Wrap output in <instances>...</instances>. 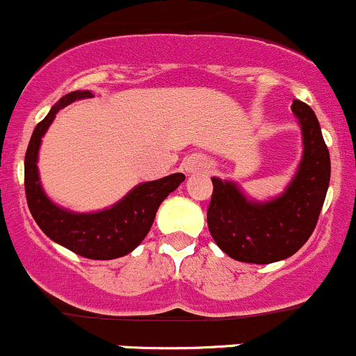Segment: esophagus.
Segmentation results:
<instances>
[{
    "instance_id": "esophagus-1",
    "label": "esophagus",
    "mask_w": 356,
    "mask_h": 356,
    "mask_svg": "<svg viewBox=\"0 0 356 356\" xmlns=\"http://www.w3.org/2000/svg\"><path fill=\"white\" fill-rule=\"evenodd\" d=\"M185 168L188 173H195V171L202 170L204 163H202V159H199V157H190V159L185 163Z\"/></svg>"
}]
</instances>
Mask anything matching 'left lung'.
<instances>
[{"instance_id": "obj_1", "label": "left lung", "mask_w": 356, "mask_h": 356, "mask_svg": "<svg viewBox=\"0 0 356 356\" xmlns=\"http://www.w3.org/2000/svg\"><path fill=\"white\" fill-rule=\"evenodd\" d=\"M291 111L302 128L303 154L281 195L248 199L234 181L212 178L207 226L218 247L240 262L270 264L291 257L317 225L331 178V159L310 106L295 99Z\"/></svg>"}]
</instances>
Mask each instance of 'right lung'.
Listing matches in <instances>:
<instances>
[{
  "label": "right lung",
  "mask_w": 356,
  "mask_h": 356,
  "mask_svg": "<svg viewBox=\"0 0 356 356\" xmlns=\"http://www.w3.org/2000/svg\"><path fill=\"white\" fill-rule=\"evenodd\" d=\"M94 97L90 90L63 96L35 127L25 152V195L32 218L46 236L86 259L111 260L123 257L142 243L151 229L161 202L185 179L173 173L154 181L138 183L122 200L96 212H73L60 207L46 195L39 178V147L56 113L73 101Z\"/></svg>",
  "instance_id": "right-lung-1"
}]
</instances>
